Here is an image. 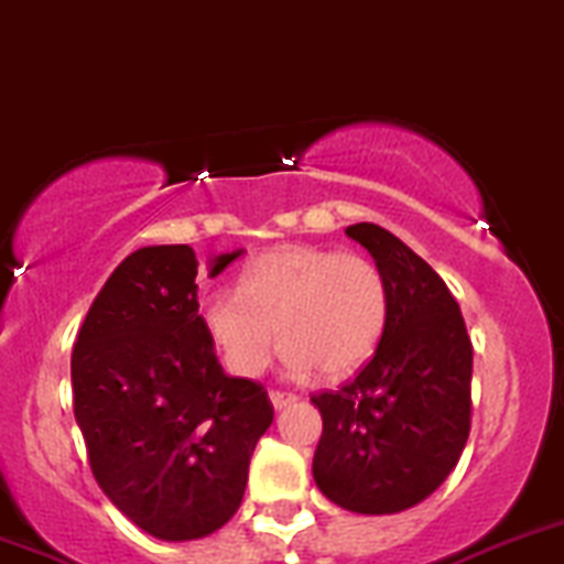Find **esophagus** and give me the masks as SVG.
Instances as JSON below:
<instances>
[{
  "mask_svg": "<svg viewBox=\"0 0 564 564\" xmlns=\"http://www.w3.org/2000/svg\"><path fill=\"white\" fill-rule=\"evenodd\" d=\"M270 401H272V406H275V409H286V406H292L294 401H297V395H294V392L270 390Z\"/></svg>",
  "mask_w": 564,
  "mask_h": 564,
  "instance_id": "34e87169",
  "label": "esophagus"
}]
</instances>
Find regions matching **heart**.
<instances>
[{"mask_svg":"<svg viewBox=\"0 0 564 564\" xmlns=\"http://www.w3.org/2000/svg\"><path fill=\"white\" fill-rule=\"evenodd\" d=\"M198 318L237 377H259L281 333L289 371L316 368L324 379H340L382 344L390 289L377 261L362 253L281 246L256 256L237 289L209 292Z\"/></svg>","mask_w":564,"mask_h":564,"instance_id":"heart-1","label":"heart"}]
</instances>
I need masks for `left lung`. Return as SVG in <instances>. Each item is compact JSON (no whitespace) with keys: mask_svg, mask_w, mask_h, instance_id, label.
Here are the masks:
<instances>
[{"mask_svg":"<svg viewBox=\"0 0 564 564\" xmlns=\"http://www.w3.org/2000/svg\"><path fill=\"white\" fill-rule=\"evenodd\" d=\"M390 289V318L368 366L311 398L324 429L314 480L362 516L414 508L456 469L471 429V340L447 283L377 224L346 229Z\"/></svg>","mask_w":564,"mask_h":564,"instance_id":"left-lung-1","label":"left lung"}]
</instances>
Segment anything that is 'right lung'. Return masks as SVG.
Instances as JSON below:
<instances>
[{
    "label": "right lung",
    "instance_id": "add662e5",
    "mask_svg": "<svg viewBox=\"0 0 564 564\" xmlns=\"http://www.w3.org/2000/svg\"><path fill=\"white\" fill-rule=\"evenodd\" d=\"M240 253L215 256L209 275ZM196 275L187 246L130 253L95 297L70 360L95 480L161 540L204 538L237 513L275 414L259 382L220 368L198 318Z\"/></svg>",
    "mask_w": 564,
    "mask_h": 564
}]
</instances>
